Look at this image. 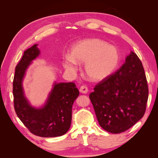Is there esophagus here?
I'll list each match as a JSON object with an SVG mask.
<instances>
[{
  "instance_id": "34e87169",
  "label": "esophagus",
  "mask_w": 158,
  "mask_h": 158,
  "mask_svg": "<svg viewBox=\"0 0 158 158\" xmlns=\"http://www.w3.org/2000/svg\"><path fill=\"white\" fill-rule=\"evenodd\" d=\"M79 91L81 93H88V88L86 85H82L79 89Z\"/></svg>"
}]
</instances>
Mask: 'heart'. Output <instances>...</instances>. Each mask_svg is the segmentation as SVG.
<instances>
[{
    "label": "heart",
    "mask_w": 158,
    "mask_h": 158,
    "mask_svg": "<svg viewBox=\"0 0 158 158\" xmlns=\"http://www.w3.org/2000/svg\"><path fill=\"white\" fill-rule=\"evenodd\" d=\"M71 56L66 55L63 63L70 72L77 69V63H85V73L92 81L105 79L114 73L120 62L118 49L98 38L84 40L71 49Z\"/></svg>",
    "instance_id": "obj_1"
}]
</instances>
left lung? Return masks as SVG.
I'll return each mask as SVG.
<instances>
[{
  "mask_svg": "<svg viewBox=\"0 0 158 158\" xmlns=\"http://www.w3.org/2000/svg\"><path fill=\"white\" fill-rule=\"evenodd\" d=\"M99 124L109 132H123L143 116L148 87L141 61L131 52L114 73L98 83L89 95Z\"/></svg>",
  "mask_w": 158,
  "mask_h": 158,
  "instance_id": "8db88e82",
  "label": "left lung"
}]
</instances>
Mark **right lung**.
<instances>
[{
	"label": "right lung",
	"instance_id": "obj_1",
	"mask_svg": "<svg viewBox=\"0 0 158 158\" xmlns=\"http://www.w3.org/2000/svg\"><path fill=\"white\" fill-rule=\"evenodd\" d=\"M35 44L23 52L15 68L13 97L16 114L30 132L42 137H56L68 132L71 125L72 107L79 95L74 82L54 84L47 104L41 109L32 107L23 94L22 80L31 62L40 53Z\"/></svg>",
	"mask_w": 158,
	"mask_h": 158
}]
</instances>
